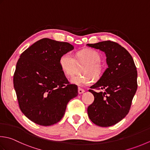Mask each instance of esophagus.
Returning <instances> with one entry per match:
<instances>
[{"instance_id": "esophagus-1", "label": "esophagus", "mask_w": 150, "mask_h": 150, "mask_svg": "<svg viewBox=\"0 0 150 150\" xmlns=\"http://www.w3.org/2000/svg\"><path fill=\"white\" fill-rule=\"evenodd\" d=\"M85 92V90H83V89H82L81 88H79V90H78V92H79V94H82V93H83L84 92Z\"/></svg>"}]
</instances>
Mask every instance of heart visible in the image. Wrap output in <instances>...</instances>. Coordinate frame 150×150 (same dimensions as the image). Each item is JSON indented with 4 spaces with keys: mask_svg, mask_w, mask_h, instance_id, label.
<instances>
[{
    "mask_svg": "<svg viewBox=\"0 0 150 150\" xmlns=\"http://www.w3.org/2000/svg\"><path fill=\"white\" fill-rule=\"evenodd\" d=\"M101 60L98 52L92 49H84L77 52L73 57L71 52H66L61 56L59 64L62 70L67 77H72L74 75L77 63H85L83 68V75H77L71 79L73 84L84 86L93 83L94 77H100L101 67L99 64Z\"/></svg>",
    "mask_w": 150,
    "mask_h": 150,
    "instance_id": "obj_1",
    "label": "heart"
}]
</instances>
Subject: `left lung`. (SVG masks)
Wrapping results in <instances>:
<instances>
[{
    "label": "left lung",
    "instance_id": "8db88e82",
    "mask_svg": "<svg viewBox=\"0 0 150 150\" xmlns=\"http://www.w3.org/2000/svg\"><path fill=\"white\" fill-rule=\"evenodd\" d=\"M106 54L108 67L89 92L94 101L88 107V115L101 127L115 125L129 113L137 90V71L127 50L110 40L87 44Z\"/></svg>",
    "mask_w": 150,
    "mask_h": 150
}]
</instances>
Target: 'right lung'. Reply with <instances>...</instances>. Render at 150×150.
Here are the masks:
<instances>
[{
	"instance_id": "obj_1",
	"label": "right lung",
	"mask_w": 150,
	"mask_h": 150,
	"mask_svg": "<svg viewBox=\"0 0 150 150\" xmlns=\"http://www.w3.org/2000/svg\"><path fill=\"white\" fill-rule=\"evenodd\" d=\"M73 49L67 42L43 38L20 55L13 86L21 110L35 124H57L77 96V86L69 83L59 64L61 56Z\"/></svg>"
}]
</instances>
